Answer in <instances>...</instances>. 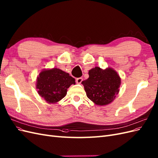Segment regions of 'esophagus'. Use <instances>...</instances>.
<instances>
[{
	"mask_svg": "<svg viewBox=\"0 0 158 158\" xmlns=\"http://www.w3.org/2000/svg\"><path fill=\"white\" fill-rule=\"evenodd\" d=\"M82 80H83L82 78H76V83H77V84H80L81 82H82Z\"/></svg>",
	"mask_w": 158,
	"mask_h": 158,
	"instance_id": "1",
	"label": "esophagus"
}]
</instances>
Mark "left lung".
<instances>
[{
	"mask_svg": "<svg viewBox=\"0 0 158 158\" xmlns=\"http://www.w3.org/2000/svg\"><path fill=\"white\" fill-rule=\"evenodd\" d=\"M89 78L82 84L87 97L98 106H106L111 103L118 94L121 78L111 68L105 70L96 66L89 70Z\"/></svg>",
	"mask_w": 158,
	"mask_h": 158,
	"instance_id": "left-lung-1",
	"label": "left lung"
}]
</instances>
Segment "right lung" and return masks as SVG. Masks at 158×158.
I'll return each instance as SVG.
<instances>
[{"label":"right lung","mask_w":158,"mask_h":158,"mask_svg":"<svg viewBox=\"0 0 158 158\" xmlns=\"http://www.w3.org/2000/svg\"><path fill=\"white\" fill-rule=\"evenodd\" d=\"M75 79L59 69L42 70L37 78L36 88L40 96L49 103H56L67 93V89L75 84Z\"/></svg>","instance_id":"right-lung-1"}]
</instances>
